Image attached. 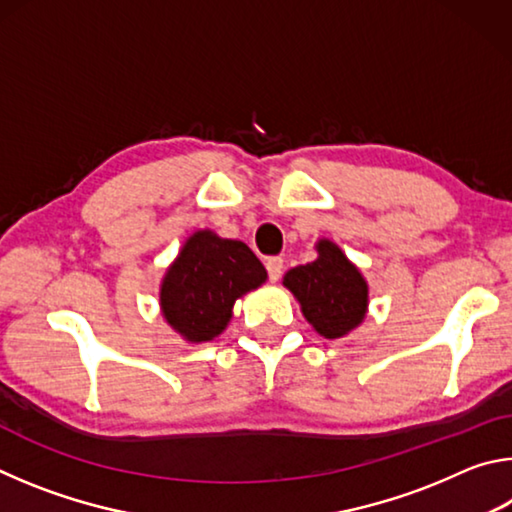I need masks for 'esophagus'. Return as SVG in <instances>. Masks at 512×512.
I'll use <instances>...</instances> for the list:
<instances>
[{
    "label": "esophagus",
    "mask_w": 512,
    "mask_h": 512,
    "mask_svg": "<svg viewBox=\"0 0 512 512\" xmlns=\"http://www.w3.org/2000/svg\"><path fill=\"white\" fill-rule=\"evenodd\" d=\"M282 268H284L282 257H268V259H266V271H268V277H271V282L280 280Z\"/></svg>",
    "instance_id": "1"
}]
</instances>
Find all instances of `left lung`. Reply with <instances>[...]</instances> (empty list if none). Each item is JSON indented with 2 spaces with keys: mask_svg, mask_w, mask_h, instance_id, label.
I'll list each match as a JSON object with an SVG mask.
<instances>
[{
  "mask_svg": "<svg viewBox=\"0 0 512 512\" xmlns=\"http://www.w3.org/2000/svg\"><path fill=\"white\" fill-rule=\"evenodd\" d=\"M318 257L287 271L282 284L298 300L302 316L325 339H343L368 314L370 289L359 266L332 239L316 241Z\"/></svg>",
  "mask_w": 512,
  "mask_h": 512,
  "instance_id": "left-lung-1",
  "label": "left lung"
}]
</instances>
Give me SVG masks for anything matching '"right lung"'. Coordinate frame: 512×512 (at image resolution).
<instances>
[{
  "mask_svg": "<svg viewBox=\"0 0 512 512\" xmlns=\"http://www.w3.org/2000/svg\"><path fill=\"white\" fill-rule=\"evenodd\" d=\"M266 268L244 241L196 230L160 282V314L187 343L223 334L235 302L266 282Z\"/></svg>",
  "mask_w": 512,
  "mask_h": 512,
  "instance_id": "1",
  "label": "right lung"
}]
</instances>
